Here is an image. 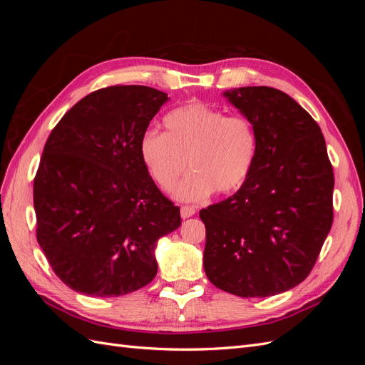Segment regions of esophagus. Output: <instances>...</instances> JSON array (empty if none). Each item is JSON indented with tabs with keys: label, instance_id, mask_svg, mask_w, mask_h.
I'll list each match as a JSON object with an SVG mask.
<instances>
[{
	"label": "esophagus",
	"instance_id": "esophagus-1",
	"mask_svg": "<svg viewBox=\"0 0 365 365\" xmlns=\"http://www.w3.org/2000/svg\"><path fill=\"white\" fill-rule=\"evenodd\" d=\"M195 207H192V205H182L181 207V217L182 219H187V217H190V216H193L195 215Z\"/></svg>",
	"mask_w": 365,
	"mask_h": 365
}]
</instances>
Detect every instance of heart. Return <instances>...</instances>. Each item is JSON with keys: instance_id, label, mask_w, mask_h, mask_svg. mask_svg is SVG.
<instances>
[{"instance_id": "1", "label": "heart", "mask_w": 365, "mask_h": 365, "mask_svg": "<svg viewBox=\"0 0 365 365\" xmlns=\"http://www.w3.org/2000/svg\"><path fill=\"white\" fill-rule=\"evenodd\" d=\"M164 134L148 130L140 157L152 180L169 192L187 169L192 172L175 190L182 201H202L215 190H239L257 158L259 137L247 117L227 115L201 102L172 109L163 118Z\"/></svg>"}]
</instances>
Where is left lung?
I'll list each match as a JSON object with an SVG mask.
<instances>
[{
  "mask_svg": "<svg viewBox=\"0 0 365 365\" xmlns=\"http://www.w3.org/2000/svg\"><path fill=\"white\" fill-rule=\"evenodd\" d=\"M224 96L256 128L259 149L247 182L202 208L204 269L216 288L269 297L312 271L334 222V169L317 121L286 93L242 86Z\"/></svg>",
  "mask_w": 365,
  "mask_h": 365,
  "instance_id": "8db88e82",
  "label": "left lung"
}]
</instances>
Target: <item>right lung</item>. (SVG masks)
Returning a JSON list of instances; mask_svg holds the SVG:
<instances>
[{
	"mask_svg": "<svg viewBox=\"0 0 365 365\" xmlns=\"http://www.w3.org/2000/svg\"><path fill=\"white\" fill-rule=\"evenodd\" d=\"M169 101L143 85L85 96L43 146L33 182L38 244L76 292L118 297L157 275L160 237L181 225L180 207L153 182L140 140Z\"/></svg>",
	"mask_w": 365,
	"mask_h": 365,
	"instance_id": "right-lung-1",
	"label": "right lung"
}]
</instances>
